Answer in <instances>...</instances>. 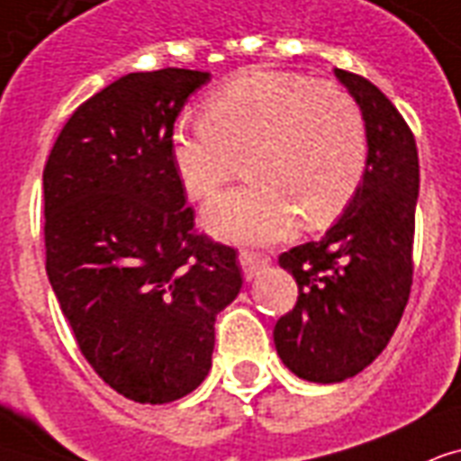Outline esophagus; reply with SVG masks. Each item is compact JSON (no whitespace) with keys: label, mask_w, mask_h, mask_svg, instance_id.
I'll return each mask as SVG.
<instances>
[{"label":"esophagus","mask_w":461,"mask_h":461,"mask_svg":"<svg viewBox=\"0 0 461 461\" xmlns=\"http://www.w3.org/2000/svg\"><path fill=\"white\" fill-rule=\"evenodd\" d=\"M240 267H242V274H245V279H255L257 274L262 269H267L271 264V257L269 255H262V252H252V249H240Z\"/></svg>","instance_id":"1"}]
</instances>
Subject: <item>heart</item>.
<instances>
[{
	"instance_id": "1",
	"label": "heart",
	"mask_w": 461,
	"mask_h": 461,
	"mask_svg": "<svg viewBox=\"0 0 461 461\" xmlns=\"http://www.w3.org/2000/svg\"><path fill=\"white\" fill-rule=\"evenodd\" d=\"M175 173L192 199L212 197L245 153L249 185L204 209L212 233L271 242L337 221L367 166L363 110L344 86L298 71L245 69L204 103V120L182 122L170 139Z\"/></svg>"
}]
</instances>
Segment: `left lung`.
<instances>
[{
  "label": "left lung",
  "instance_id": "8db88e82",
  "mask_svg": "<svg viewBox=\"0 0 461 461\" xmlns=\"http://www.w3.org/2000/svg\"><path fill=\"white\" fill-rule=\"evenodd\" d=\"M363 110L367 166L322 240L279 257L298 301L274 327L284 366L308 383H344L383 353L411 294L419 151L409 124L367 78L334 69Z\"/></svg>",
  "mask_w": 461,
  "mask_h": 461
}]
</instances>
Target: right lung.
I'll return each mask as SVG.
<instances>
[{"label":"right lung","mask_w":461,"mask_h":461,"mask_svg":"<svg viewBox=\"0 0 461 461\" xmlns=\"http://www.w3.org/2000/svg\"><path fill=\"white\" fill-rule=\"evenodd\" d=\"M209 71H137L81 103L42 170L45 269L78 348L122 397L167 404L209 375L238 252L194 230L175 120Z\"/></svg>","instance_id":"obj_1"}]
</instances>
